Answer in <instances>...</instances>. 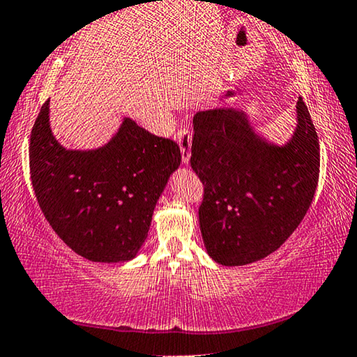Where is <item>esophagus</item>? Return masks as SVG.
Here are the masks:
<instances>
[{
    "mask_svg": "<svg viewBox=\"0 0 357 357\" xmlns=\"http://www.w3.org/2000/svg\"><path fill=\"white\" fill-rule=\"evenodd\" d=\"M178 144L181 149V158H183V163L189 165L190 147H192V135H190V130L185 126L178 130Z\"/></svg>",
    "mask_w": 357,
    "mask_h": 357,
    "instance_id": "1",
    "label": "esophagus"
}]
</instances>
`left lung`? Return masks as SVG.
I'll return each mask as SVG.
<instances>
[{
	"label": "left lung",
	"mask_w": 357,
	"mask_h": 357,
	"mask_svg": "<svg viewBox=\"0 0 357 357\" xmlns=\"http://www.w3.org/2000/svg\"><path fill=\"white\" fill-rule=\"evenodd\" d=\"M190 152V167L204 184L200 233L210 257L225 267L275 252L312 204L320 149L301 97L288 142H272L248 113L225 107L195 113Z\"/></svg>",
	"instance_id": "8db88e82"
}]
</instances>
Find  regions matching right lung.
<instances>
[{"mask_svg": "<svg viewBox=\"0 0 357 357\" xmlns=\"http://www.w3.org/2000/svg\"><path fill=\"white\" fill-rule=\"evenodd\" d=\"M29 162L38 205L54 233L84 259L118 264L144 245L181 152L176 142L130 118L102 147L66 149L52 132L47 100L30 134Z\"/></svg>", "mask_w": 357, "mask_h": 357, "instance_id": "1", "label": "right lung"}]
</instances>
